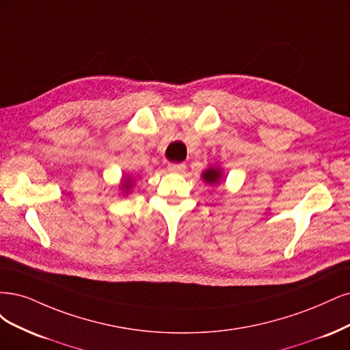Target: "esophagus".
Listing matches in <instances>:
<instances>
[{
	"instance_id": "34e87169",
	"label": "esophagus",
	"mask_w": 350,
	"mask_h": 350,
	"mask_svg": "<svg viewBox=\"0 0 350 350\" xmlns=\"http://www.w3.org/2000/svg\"><path fill=\"white\" fill-rule=\"evenodd\" d=\"M186 170V164L183 163H173V164H168V172L170 173H177V174H182Z\"/></svg>"
}]
</instances>
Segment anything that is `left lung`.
<instances>
[{
  "label": "left lung",
  "mask_w": 350,
  "mask_h": 350,
  "mask_svg": "<svg viewBox=\"0 0 350 350\" xmlns=\"http://www.w3.org/2000/svg\"><path fill=\"white\" fill-rule=\"evenodd\" d=\"M202 178H204V182H206L211 186L218 185L222 180V167L219 165L208 167L206 170L202 173Z\"/></svg>",
  "instance_id": "left-lung-1"
}]
</instances>
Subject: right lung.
Wrapping results in <instances>:
<instances>
[{"label": "right lung", "mask_w": 350, "mask_h": 350, "mask_svg": "<svg viewBox=\"0 0 350 350\" xmlns=\"http://www.w3.org/2000/svg\"><path fill=\"white\" fill-rule=\"evenodd\" d=\"M133 182H135V178L131 174H128V176L123 174L122 176V180H120V183H119V190L122 191L123 196H128L131 193Z\"/></svg>", "instance_id": "add662e5"}]
</instances>
